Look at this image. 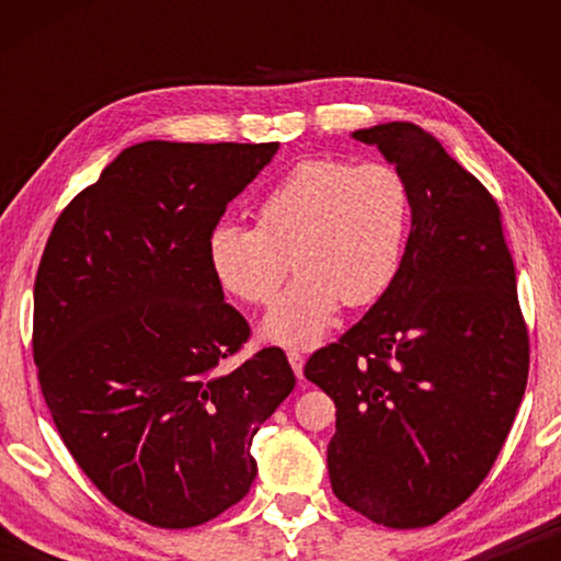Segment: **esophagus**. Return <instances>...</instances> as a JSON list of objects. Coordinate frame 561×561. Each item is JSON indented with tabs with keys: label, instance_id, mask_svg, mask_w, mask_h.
<instances>
[{
	"label": "esophagus",
	"instance_id": "esophagus-1",
	"mask_svg": "<svg viewBox=\"0 0 561 561\" xmlns=\"http://www.w3.org/2000/svg\"><path fill=\"white\" fill-rule=\"evenodd\" d=\"M287 358H289V364H291V368H294V374H297V378H301V374H304V356L299 354V351H287Z\"/></svg>",
	"mask_w": 561,
	"mask_h": 561
}]
</instances>
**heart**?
I'll return each instance as SVG.
<instances>
[{
    "label": "heart",
    "instance_id": "heart-1",
    "mask_svg": "<svg viewBox=\"0 0 561 561\" xmlns=\"http://www.w3.org/2000/svg\"><path fill=\"white\" fill-rule=\"evenodd\" d=\"M411 197L386 163L307 158L257 205V227L222 222L207 237V267L225 294L267 304L291 264L297 277L272 304L260 334L282 346H314L341 304L366 307L391 287L403 260Z\"/></svg>",
    "mask_w": 561,
    "mask_h": 561
}]
</instances>
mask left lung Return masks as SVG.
I'll list each match as a JSON object with an SVG mask.
<instances>
[{"mask_svg":"<svg viewBox=\"0 0 561 561\" xmlns=\"http://www.w3.org/2000/svg\"><path fill=\"white\" fill-rule=\"evenodd\" d=\"M411 197L401 267L304 376L331 396L334 495L393 529L435 525L485 480L522 403L529 339L500 207L408 121L360 128Z\"/></svg>","mask_w":561,"mask_h":561,"instance_id":"left-lung-1","label":"left lung"}]
</instances>
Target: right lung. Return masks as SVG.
Wrapping results in <instances>:
<instances>
[{
    "label": "right lung",
    "instance_id": "obj_1",
    "mask_svg": "<svg viewBox=\"0 0 561 561\" xmlns=\"http://www.w3.org/2000/svg\"><path fill=\"white\" fill-rule=\"evenodd\" d=\"M279 144L146 140L56 220L34 282V360L61 440L93 485L165 529L250 492L252 438L291 393L284 351L225 371L250 336L207 267L227 203Z\"/></svg>",
    "mask_w": 561,
    "mask_h": 561
}]
</instances>
